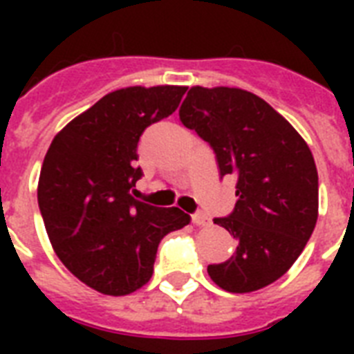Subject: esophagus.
Returning a JSON list of instances; mask_svg holds the SVG:
<instances>
[{"instance_id": "obj_1", "label": "esophagus", "mask_w": 354, "mask_h": 354, "mask_svg": "<svg viewBox=\"0 0 354 354\" xmlns=\"http://www.w3.org/2000/svg\"><path fill=\"white\" fill-rule=\"evenodd\" d=\"M193 222H194V224H196V226L204 227V226H209L211 218L207 215H205V213H202V211H200V213L193 215Z\"/></svg>"}]
</instances>
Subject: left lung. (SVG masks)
I'll list each match as a JSON object with an SVG mask.
<instances>
[{
	"label": "left lung",
	"mask_w": 354,
	"mask_h": 354,
	"mask_svg": "<svg viewBox=\"0 0 354 354\" xmlns=\"http://www.w3.org/2000/svg\"><path fill=\"white\" fill-rule=\"evenodd\" d=\"M180 121L215 150L221 176L236 180L235 209L215 224L239 241L207 274L233 294L272 285L288 272L318 221V171L296 128L241 88L193 86Z\"/></svg>",
	"instance_id": "1"
}]
</instances>
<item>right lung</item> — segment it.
<instances>
[{"label": "right lung", "instance_id": "right-lung-1", "mask_svg": "<svg viewBox=\"0 0 354 354\" xmlns=\"http://www.w3.org/2000/svg\"><path fill=\"white\" fill-rule=\"evenodd\" d=\"M185 86H130L108 93L55 136L38 180V205L53 250L71 274L106 296L147 285L158 244L187 226L178 207L132 196L141 178L138 143L169 118Z\"/></svg>", "mask_w": 354, "mask_h": 354}]
</instances>
